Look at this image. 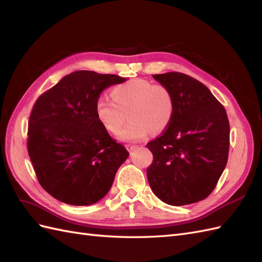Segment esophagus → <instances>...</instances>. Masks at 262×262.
I'll return each mask as SVG.
<instances>
[{
  "mask_svg": "<svg viewBox=\"0 0 262 262\" xmlns=\"http://www.w3.org/2000/svg\"><path fill=\"white\" fill-rule=\"evenodd\" d=\"M125 147H126V149H128V150H129V152H130V153H132V152H133V150L137 148V146H136V145H131V144H126V145H125Z\"/></svg>",
  "mask_w": 262,
  "mask_h": 262,
  "instance_id": "1",
  "label": "esophagus"
}]
</instances>
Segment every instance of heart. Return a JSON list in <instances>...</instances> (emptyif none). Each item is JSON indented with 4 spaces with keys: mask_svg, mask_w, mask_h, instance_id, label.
<instances>
[{
    "mask_svg": "<svg viewBox=\"0 0 262 262\" xmlns=\"http://www.w3.org/2000/svg\"><path fill=\"white\" fill-rule=\"evenodd\" d=\"M112 96L113 99L99 97L96 100V118L106 131L118 134L128 114L130 122L120 134L125 141L143 139L148 130L163 132L175 115V98L169 87L144 78H134L115 86Z\"/></svg>",
    "mask_w": 262,
    "mask_h": 262,
    "instance_id": "b5f03b06",
    "label": "heart"
}]
</instances>
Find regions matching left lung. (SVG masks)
I'll return each instance as SVG.
<instances>
[{"mask_svg":"<svg viewBox=\"0 0 262 262\" xmlns=\"http://www.w3.org/2000/svg\"><path fill=\"white\" fill-rule=\"evenodd\" d=\"M169 87L175 115L167 129L149 141L153 162L146 170L155 195L170 205L205 199L216 187L229 149V122L224 106L207 86L180 72L153 75Z\"/></svg>","mask_w":262,"mask_h":262,"instance_id":"left-lung-1","label":"left lung"}]
</instances>
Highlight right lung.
<instances>
[{
    "label": "right lung",
    "mask_w": 262,
    "mask_h": 262,
    "mask_svg": "<svg viewBox=\"0 0 262 262\" xmlns=\"http://www.w3.org/2000/svg\"><path fill=\"white\" fill-rule=\"evenodd\" d=\"M124 81L115 74L75 71L36 100L27 150L39 184L57 200L90 205L112 188L129 153L99 123L95 104L107 87Z\"/></svg>",
    "instance_id": "1"
}]
</instances>
